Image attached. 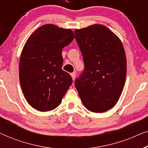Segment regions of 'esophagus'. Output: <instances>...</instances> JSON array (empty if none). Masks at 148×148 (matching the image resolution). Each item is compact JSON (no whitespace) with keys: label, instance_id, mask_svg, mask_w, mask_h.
Listing matches in <instances>:
<instances>
[{"label":"esophagus","instance_id":"esophagus-1","mask_svg":"<svg viewBox=\"0 0 148 148\" xmlns=\"http://www.w3.org/2000/svg\"><path fill=\"white\" fill-rule=\"evenodd\" d=\"M71 75L72 77L73 80H75V77H76L75 73H71Z\"/></svg>","mask_w":148,"mask_h":148}]
</instances>
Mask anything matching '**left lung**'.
<instances>
[{
    "instance_id": "8db88e82",
    "label": "left lung",
    "mask_w": 148,
    "mask_h": 148,
    "mask_svg": "<svg viewBox=\"0 0 148 148\" xmlns=\"http://www.w3.org/2000/svg\"><path fill=\"white\" fill-rule=\"evenodd\" d=\"M85 68L75 82L81 100L88 110L104 112L118 102L124 88L127 59L116 34L94 24L75 31Z\"/></svg>"
}]
</instances>
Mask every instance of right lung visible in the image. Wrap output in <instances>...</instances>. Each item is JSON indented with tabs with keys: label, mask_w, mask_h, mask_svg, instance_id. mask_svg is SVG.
I'll return each instance as SVG.
<instances>
[{
	"label": "right lung",
	"mask_w": 148,
	"mask_h": 148,
	"mask_svg": "<svg viewBox=\"0 0 148 148\" xmlns=\"http://www.w3.org/2000/svg\"><path fill=\"white\" fill-rule=\"evenodd\" d=\"M74 38L71 29L46 24L26 41L20 57L19 81L25 99L36 110L55 109L71 86V77L62 70V50Z\"/></svg>",
	"instance_id": "right-lung-1"
}]
</instances>
